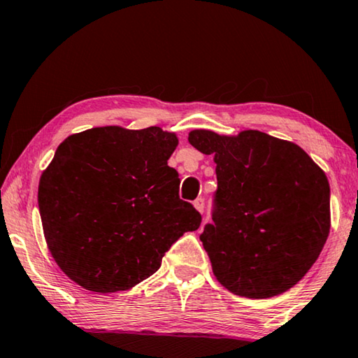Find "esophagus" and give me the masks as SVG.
<instances>
[{"instance_id":"1","label":"esophagus","mask_w":358,"mask_h":358,"mask_svg":"<svg viewBox=\"0 0 358 358\" xmlns=\"http://www.w3.org/2000/svg\"><path fill=\"white\" fill-rule=\"evenodd\" d=\"M192 203H194V207H196V210H197V212H203V207H206V202H203V199H202V197H197V199L194 201V202H192Z\"/></svg>"}]
</instances>
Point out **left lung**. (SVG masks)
<instances>
[{
	"label": "left lung",
	"mask_w": 358,
	"mask_h": 358,
	"mask_svg": "<svg viewBox=\"0 0 358 358\" xmlns=\"http://www.w3.org/2000/svg\"><path fill=\"white\" fill-rule=\"evenodd\" d=\"M188 141L217 164L213 223L201 234L213 275L245 298L290 290L330 234L325 172L296 143L259 130L196 129Z\"/></svg>",
	"instance_id": "left-lung-1"
}]
</instances>
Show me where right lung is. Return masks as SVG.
<instances>
[{"instance_id": "right-lung-1", "label": "right lung", "mask_w": 358, "mask_h": 358, "mask_svg": "<svg viewBox=\"0 0 358 358\" xmlns=\"http://www.w3.org/2000/svg\"><path fill=\"white\" fill-rule=\"evenodd\" d=\"M178 145L161 127H94L59 145L38 186L44 239L59 268L89 292L130 290L201 213L167 166Z\"/></svg>"}]
</instances>
